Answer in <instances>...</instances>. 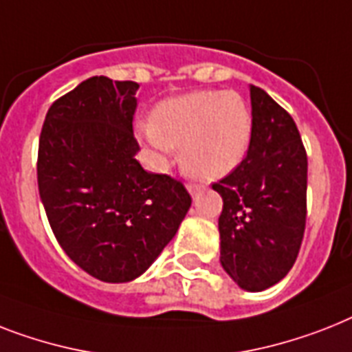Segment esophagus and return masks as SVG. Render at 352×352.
<instances>
[{"instance_id":"1","label":"esophagus","mask_w":352,"mask_h":352,"mask_svg":"<svg viewBox=\"0 0 352 352\" xmlns=\"http://www.w3.org/2000/svg\"><path fill=\"white\" fill-rule=\"evenodd\" d=\"M201 186H197V184H188V191H190V195L195 197L197 193H201Z\"/></svg>"}]
</instances>
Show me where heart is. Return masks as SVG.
I'll use <instances>...</instances> for the list:
<instances>
[{
  "label": "heart",
  "instance_id": "1",
  "mask_svg": "<svg viewBox=\"0 0 352 352\" xmlns=\"http://www.w3.org/2000/svg\"><path fill=\"white\" fill-rule=\"evenodd\" d=\"M137 133L155 168H166L181 144L182 170L197 181L213 182L244 161L253 116L239 94L199 90L159 102L151 119L137 124Z\"/></svg>",
  "mask_w": 352,
  "mask_h": 352
}]
</instances>
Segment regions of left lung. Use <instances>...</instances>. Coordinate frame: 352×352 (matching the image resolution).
<instances>
[{
	"mask_svg": "<svg viewBox=\"0 0 352 352\" xmlns=\"http://www.w3.org/2000/svg\"><path fill=\"white\" fill-rule=\"evenodd\" d=\"M253 133L248 155L213 184L222 197L221 264L239 287L264 291L295 264L305 230L307 155L293 117L250 87Z\"/></svg>",
	"mask_w": 352,
	"mask_h": 352,
	"instance_id": "left-lung-1",
	"label": "left lung"
}]
</instances>
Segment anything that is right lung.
<instances>
[{
    "mask_svg": "<svg viewBox=\"0 0 352 352\" xmlns=\"http://www.w3.org/2000/svg\"><path fill=\"white\" fill-rule=\"evenodd\" d=\"M133 81L90 77L54 102L43 122L37 186L57 242L94 278L141 276L191 206L181 181L135 159Z\"/></svg>",
    "mask_w": 352,
    "mask_h": 352,
    "instance_id": "add662e5",
    "label": "right lung"
}]
</instances>
